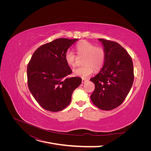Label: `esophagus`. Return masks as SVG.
<instances>
[{
	"label": "esophagus",
	"mask_w": 151,
	"mask_h": 151,
	"mask_svg": "<svg viewBox=\"0 0 151 151\" xmlns=\"http://www.w3.org/2000/svg\"><path fill=\"white\" fill-rule=\"evenodd\" d=\"M88 80H86V79H83L82 80V83H85L86 81H88Z\"/></svg>",
	"instance_id": "1"
}]
</instances>
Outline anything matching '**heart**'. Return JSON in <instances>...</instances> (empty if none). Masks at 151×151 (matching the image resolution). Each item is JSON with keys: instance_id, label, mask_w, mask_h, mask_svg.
<instances>
[{"instance_id": "b5f03b06", "label": "heart", "mask_w": 151, "mask_h": 151, "mask_svg": "<svg viewBox=\"0 0 151 151\" xmlns=\"http://www.w3.org/2000/svg\"><path fill=\"white\" fill-rule=\"evenodd\" d=\"M76 50L79 55H85L83 66L73 69V74L83 79L89 77L93 73V68L100 69L104 65L105 60V50L100 47L84 41L76 45ZM65 60L68 65L75 66L76 55L71 50H67L65 54Z\"/></svg>"}]
</instances>
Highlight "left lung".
Segmentation results:
<instances>
[{"label":"left lung","instance_id":"obj_1","mask_svg":"<svg viewBox=\"0 0 151 151\" xmlns=\"http://www.w3.org/2000/svg\"><path fill=\"white\" fill-rule=\"evenodd\" d=\"M105 52V60L99 73L91 79L95 89L93 104L102 110L117 108L129 93L134 80L133 65L130 55L119 44L99 38Z\"/></svg>","mask_w":151,"mask_h":151}]
</instances>
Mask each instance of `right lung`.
Instances as JSON below:
<instances>
[{
	"mask_svg": "<svg viewBox=\"0 0 151 151\" xmlns=\"http://www.w3.org/2000/svg\"><path fill=\"white\" fill-rule=\"evenodd\" d=\"M78 39L58 38L34 52L27 68V83L34 98L43 109L58 112L67 107L71 95L81 83L79 77L68 78L72 72L65 54Z\"/></svg>",
	"mask_w": 151,
	"mask_h": 151,
	"instance_id": "right-lung-1",
	"label": "right lung"
}]
</instances>
